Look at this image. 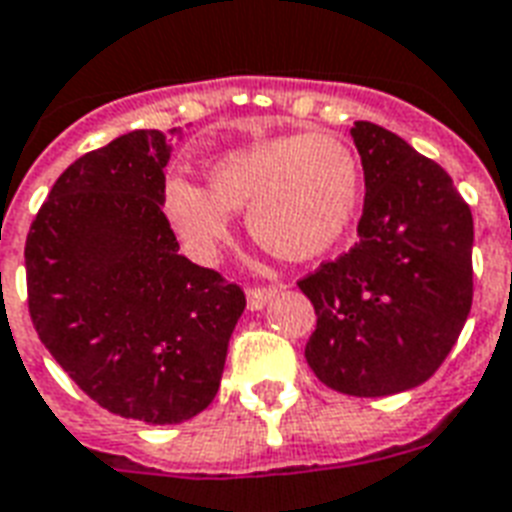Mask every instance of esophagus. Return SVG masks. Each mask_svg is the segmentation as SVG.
<instances>
[{
	"label": "esophagus",
	"instance_id": "1",
	"mask_svg": "<svg viewBox=\"0 0 512 512\" xmlns=\"http://www.w3.org/2000/svg\"><path fill=\"white\" fill-rule=\"evenodd\" d=\"M275 294H278V288H248V310H261Z\"/></svg>",
	"mask_w": 512,
	"mask_h": 512
}]
</instances>
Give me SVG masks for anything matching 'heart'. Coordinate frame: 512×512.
Instances as JSON below:
<instances>
[{
    "label": "heart",
    "instance_id": "1",
    "mask_svg": "<svg viewBox=\"0 0 512 512\" xmlns=\"http://www.w3.org/2000/svg\"><path fill=\"white\" fill-rule=\"evenodd\" d=\"M361 194L356 153L332 134L291 132L221 153L210 186L169 175L161 210L191 256L210 261L232 237V213L278 259L321 256L351 224Z\"/></svg>",
    "mask_w": 512,
    "mask_h": 512
}]
</instances>
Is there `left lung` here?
<instances>
[{"instance_id":"obj_1","label":"left lung","mask_w":512,"mask_h":512,"mask_svg":"<svg viewBox=\"0 0 512 512\" xmlns=\"http://www.w3.org/2000/svg\"><path fill=\"white\" fill-rule=\"evenodd\" d=\"M364 167L359 242L299 288L318 324L315 378L351 397L421 386L451 353L472 307V213L440 164L370 121L351 129Z\"/></svg>"}]
</instances>
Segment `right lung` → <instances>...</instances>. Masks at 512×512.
<instances>
[{
  "label": "right lung",
  "mask_w": 512,
  "mask_h": 512,
  "mask_svg": "<svg viewBox=\"0 0 512 512\" xmlns=\"http://www.w3.org/2000/svg\"><path fill=\"white\" fill-rule=\"evenodd\" d=\"M169 134L137 129L80 156L26 237L29 315L96 405L180 424L218 394L245 294L180 256L161 210Z\"/></svg>",
  "instance_id": "right-lung-1"
}]
</instances>
